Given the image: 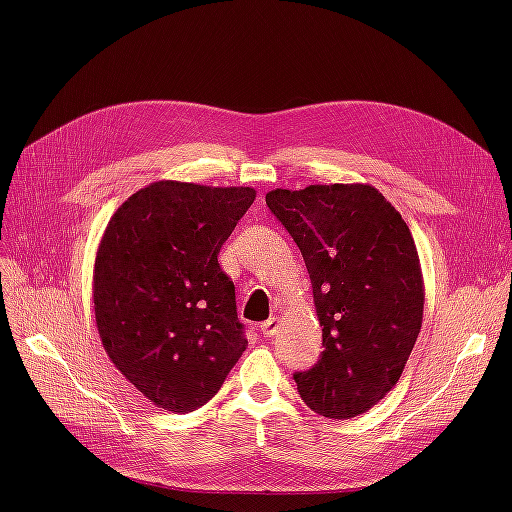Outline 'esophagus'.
Segmentation results:
<instances>
[{
    "mask_svg": "<svg viewBox=\"0 0 512 512\" xmlns=\"http://www.w3.org/2000/svg\"><path fill=\"white\" fill-rule=\"evenodd\" d=\"M280 326H282V321L278 317H270L261 324V332H263V336H274L280 330Z\"/></svg>",
    "mask_w": 512,
    "mask_h": 512,
    "instance_id": "esophagus-1",
    "label": "esophagus"
}]
</instances>
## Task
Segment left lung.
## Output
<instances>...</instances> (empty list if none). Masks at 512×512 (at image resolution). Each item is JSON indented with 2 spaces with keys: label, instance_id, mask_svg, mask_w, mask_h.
I'll return each instance as SVG.
<instances>
[{
  "label": "left lung",
  "instance_id": "8db88e82",
  "mask_svg": "<svg viewBox=\"0 0 512 512\" xmlns=\"http://www.w3.org/2000/svg\"><path fill=\"white\" fill-rule=\"evenodd\" d=\"M265 203L301 249L326 346L309 371L294 373L297 390L319 415L357 417L398 384L421 330L413 234L371 184L276 188Z\"/></svg>",
  "mask_w": 512,
  "mask_h": 512
}]
</instances>
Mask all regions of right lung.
<instances>
[{"instance_id": "add662e5", "label": "right lung", "mask_w": 512, "mask_h": 512, "mask_svg": "<svg viewBox=\"0 0 512 512\" xmlns=\"http://www.w3.org/2000/svg\"><path fill=\"white\" fill-rule=\"evenodd\" d=\"M251 186L159 180L107 222L93 270L107 357L153 405L191 413L247 348L218 253L255 201Z\"/></svg>"}]
</instances>
